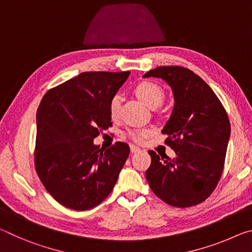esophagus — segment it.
Instances as JSON below:
<instances>
[{
	"mask_svg": "<svg viewBox=\"0 0 252 252\" xmlns=\"http://www.w3.org/2000/svg\"><path fill=\"white\" fill-rule=\"evenodd\" d=\"M140 150H141V149H140L139 147H135V146H133V144H131V146H130V151H131L132 153L139 152Z\"/></svg>",
	"mask_w": 252,
	"mask_h": 252,
	"instance_id": "34e87169",
	"label": "esophagus"
}]
</instances>
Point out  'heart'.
Listing matches in <instances>:
<instances>
[{
  "label": "heart",
  "mask_w": 252,
  "mask_h": 252,
  "mask_svg": "<svg viewBox=\"0 0 252 252\" xmlns=\"http://www.w3.org/2000/svg\"><path fill=\"white\" fill-rule=\"evenodd\" d=\"M134 93L144 104L151 109H156L158 106H160L164 100V92L162 90V88L157 83L151 82V81L140 82L134 88ZM120 106V97L118 95L113 96L109 104V113L111 118L116 119L119 116ZM148 133L149 132L147 130H129L126 132V135L131 140H133L134 142H141Z\"/></svg>",
  "instance_id": "heart-1"
}]
</instances>
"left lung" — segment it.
<instances>
[{
  "label": "left lung",
  "instance_id": "1",
  "mask_svg": "<svg viewBox=\"0 0 252 252\" xmlns=\"http://www.w3.org/2000/svg\"><path fill=\"white\" fill-rule=\"evenodd\" d=\"M160 78L172 89L174 106L162 133L176 152L170 159L150 150L146 177L157 197L170 206L192 207L216 189L230 138L227 112L212 89L189 69L159 66L143 78Z\"/></svg>",
  "mask_w": 252,
  "mask_h": 252
}]
</instances>
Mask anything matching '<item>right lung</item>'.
<instances>
[{"mask_svg": "<svg viewBox=\"0 0 252 252\" xmlns=\"http://www.w3.org/2000/svg\"><path fill=\"white\" fill-rule=\"evenodd\" d=\"M130 72H83L45 93L36 112L34 163L41 182L72 210L96 207L113 190L130 148L100 149L93 140L112 126L109 104Z\"/></svg>", "mask_w": 252, "mask_h": 252, "instance_id": "obj_1", "label": "right lung"}]
</instances>
